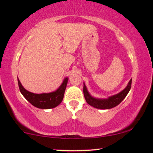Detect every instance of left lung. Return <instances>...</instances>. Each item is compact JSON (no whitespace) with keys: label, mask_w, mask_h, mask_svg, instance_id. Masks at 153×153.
<instances>
[{"label":"left lung","mask_w":153,"mask_h":153,"mask_svg":"<svg viewBox=\"0 0 153 153\" xmlns=\"http://www.w3.org/2000/svg\"><path fill=\"white\" fill-rule=\"evenodd\" d=\"M131 86V79L129 80L127 86L125 89H124L122 92L119 94L111 96L107 99H98L93 98L88 92L86 87L84 85L83 86V94L86 102L91 106L95 107L96 108H101V109H109L114 108L119 105L124 100V98L127 96Z\"/></svg>","instance_id":"obj_1"}]
</instances>
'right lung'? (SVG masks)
Instances as JSON below:
<instances>
[{
  "label": "right lung",
  "mask_w": 153,
  "mask_h": 153,
  "mask_svg": "<svg viewBox=\"0 0 153 153\" xmlns=\"http://www.w3.org/2000/svg\"><path fill=\"white\" fill-rule=\"evenodd\" d=\"M68 78H65L64 81L59 88L56 91L50 93V94H36L29 92L22 86L19 79L18 84L21 93L29 103L39 108L48 109V108H52L57 106L62 102L67 83H68Z\"/></svg>",
  "instance_id": "right-lung-1"
}]
</instances>
